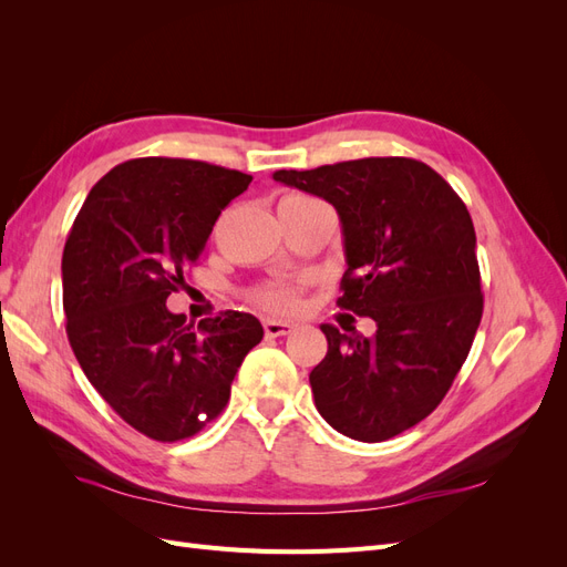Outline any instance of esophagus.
Instances as JSON below:
<instances>
[{"mask_svg":"<svg viewBox=\"0 0 567 567\" xmlns=\"http://www.w3.org/2000/svg\"><path fill=\"white\" fill-rule=\"evenodd\" d=\"M265 336L267 338H279V336H288L290 331L296 329L290 321H279V319H265Z\"/></svg>","mask_w":567,"mask_h":567,"instance_id":"1","label":"esophagus"}]
</instances>
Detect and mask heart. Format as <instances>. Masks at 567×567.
Listing matches in <instances>:
<instances>
[{"instance_id":"1","label":"heart","mask_w":567,"mask_h":567,"mask_svg":"<svg viewBox=\"0 0 567 567\" xmlns=\"http://www.w3.org/2000/svg\"><path fill=\"white\" fill-rule=\"evenodd\" d=\"M286 200H307V196H290ZM302 298V284H290V281H277V284H267L262 288H257L252 293V300L257 305L267 307V310L274 312H296L300 307Z\"/></svg>"}]
</instances>
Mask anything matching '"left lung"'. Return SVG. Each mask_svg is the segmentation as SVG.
<instances>
[{
    "label": "left lung",
    "instance_id": "1",
    "mask_svg": "<svg viewBox=\"0 0 567 567\" xmlns=\"http://www.w3.org/2000/svg\"><path fill=\"white\" fill-rule=\"evenodd\" d=\"M274 179L329 200L346 236L338 307L375 336L323 323L329 352L312 369L326 423L359 442L409 431L444 400L483 319L475 229L466 203L414 158H362Z\"/></svg>",
    "mask_w": 567,
    "mask_h": 567
}]
</instances>
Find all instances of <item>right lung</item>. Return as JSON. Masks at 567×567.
I'll return each instance as SVG.
<instances>
[{"instance_id": "1", "label": "right lung", "mask_w": 567, "mask_h": 567, "mask_svg": "<svg viewBox=\"0 0 567 567\" xmlns=\"http://www.w3.org/2000/svg\"><path fill=\"white\" fill-rule=\"evenodd\" d=\"M250 179L203 161L134 158L94 184L68 234V340L101 398L151 440H186L217 419L265 336L246 312L194 326L165 305Z\"/></svg>"}]
</instances>
